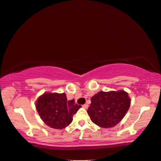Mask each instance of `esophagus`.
<instances>
[{
    "mask_svg": "<svg viewBox=\"0 0 161 161\" xmlns=\"http://www.w3.org/2000/svg\"><path fill=\"white\" fill-rule=\"evenodd\" d=\"M82 107L84 108L87 109V108H88V105H87V104H84V105H82Z\"/></svg>",
    "mask_w": 161,
    "mask_h": 161,
    "instance_id": "1",
    "label": "esophagus"
}]
</instances>
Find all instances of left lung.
<instances>
[{"label":"left lung","mask_w":161,"mask_h":161,"mask_svg":"<svg viewBox=\"0 0 161 161\" xmlns=\"http://www.w3.org/2000/svg\"><path fill=\"white\" fill-rule=\"evenodd\" d=\"M130 103V98L125 91H102L91 98L87 113L96 125L103 128H111L124 118Z\"/></svg>","instance_id":"1"}]
</instances>
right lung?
I'll list each match as a JSON object with an SVG mask.
<instances>
[{
    "label": "right lung",
    "mask_w": 161,
    "mask_h": 161,
    "mask_svg": "<svg viewBox=\"0 0 161 161\" xmlns=\"http://www.w3.org/2000/svg\"><path fill=\"white\" fill-rule=\"evenodd\" d=\"M81 107L74 99L67 100L65 93H44L36 103V109L45 124L56 129L69 125Z\"/></svg>",
    "instance_id": "1"
}]
</instances>
